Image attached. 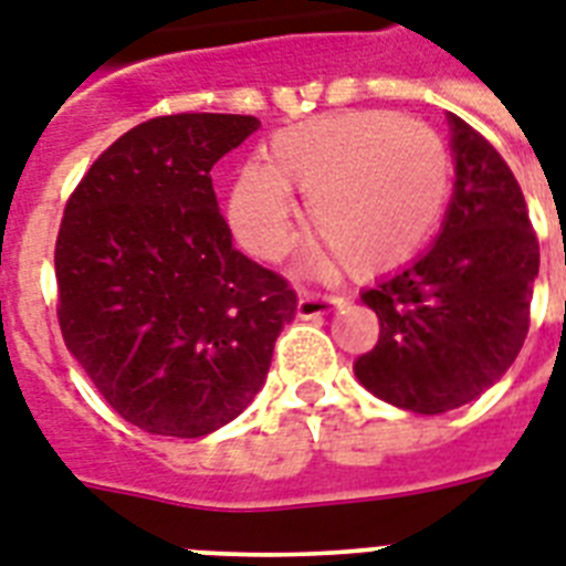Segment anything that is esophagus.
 I'll use <instances>...</instances> for the list:
<instances>
[{"label":"esophagus","instance_id":"1","mask_svg":"<svg viewBox=\"0 0 566 566\" xmlns=\"http://www.w3.org/2000/svg\"><path fill=\"white\" fill-rule=\"evenodd\" d=\"M343 302H346V296H339V293H305V296H298L296 314L302 319H314L319 314H331Z\"/></svg>","mask_w":566,"mask_h":566}]
</instances>
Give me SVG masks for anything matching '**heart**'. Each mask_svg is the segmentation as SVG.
<instances>
[{
	"label": "heart",
	"instance_id": "1",
	"mask_svg": "<svg viewBox=\"0 0 566 566\" xmlns=\"http://www.w3.org/2000/svg\"><path fill=\"white\" fill-rule=\"evenodd\" d=\"M293 191L305 227L348 275H378L416 255L442 218L450 154L427 124L387 109H346L275 133L264 163L238 177L229 218L259 259L296 238Z\"/></svg>",
	"mask_w": 566,
	"mask_h": 566
}]
</instances>
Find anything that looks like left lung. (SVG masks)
<instances>
[{
	"instance_id": "obj_1",
	"label": "left lung",
	"mask_w": 566,
	"mask_h": 566,
	"mask_svg": "<svg viewBox=\"0 0 566 566\" xmlns=\"http://www.w3.org/2000/svg\"><path fill=\"white\" fill-rule=\"evenodd\" d=\"M457 186L442 235L401 273L363 291L380 319L355 375L401 410L439 416L497 384L530 331L541 250L506 159L459 116H448Z\"/></svg>"
}]
</instances>
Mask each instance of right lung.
<instances>
[{
    "label": "right lung",
    "mask_w": 566,
    "mask_h": 566,
    "mask_svg": "<svg viewBox=\"0 0 566 566\" xmlns=\"http://www.w3.org/2000/svg\"><path fill=\"white\" fill-rule=\"evenodd\" d=\"M255 116L136 124L69 197L54 247L63 343L145 433L200 439L255 398L296 314L287 279L232 247L211 168Z\"/></svg>",
    "instance_id": "right-lung-1"
}]
</instances>
